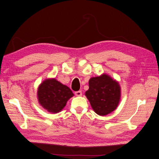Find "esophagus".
<instances>
[{
  "label": "esophagus",
  "instance_id": "esophagus-1",
  "mask_svg": "<svg viewBox=\"0 0 159 159\" xmlns=\"http://www.w3.org/2000/svg\"><path fill=\"white\" fill-rule=\"evenodd\" d=\"M75 94L77 97H80V96H82V91H81V90L76 91L75 93Z\"/></svg>",
  "mask_w": 159,
  "mask_h": 159
}]
</instances>
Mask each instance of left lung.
<instances>
[{
	"label": "left lung",
	"mask_w": 159,
	"mask_h": 159,
	"mask_svg": "<svg viewBox=\"0 0 159 159\" xmlns=\"http://www.w3.org/2000/svg\"><path fill=\"white\" fill-rule=\"evenodd\" d=\"M89 89L85 95L93 110L99 116L110 114L116 109L120 99L119 83L107 74L91 77Z\"/></svg>",
	"instance_id": "1"
}]
</instances>
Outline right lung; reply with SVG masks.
Listing matches in <instances>:
<instances>
[{
    "label": "right lung",
    "mask_w": 159,
    "mask_h": 159,
    "mask_svg": "<svg viewBox=\"0 0 159 159\" xmlns=\"http://www.w3.org/2000/svg\"><path fill=\"white\" fill-rule=\"evenodd\" d=\"M72 90L55 79H48L38 88L39 103L49 112L56 114L65 107L66 102L73 96Z\"/></svg>",
    "instance_id": "1"
}]
</instances>
